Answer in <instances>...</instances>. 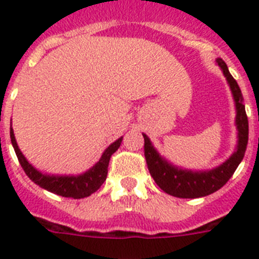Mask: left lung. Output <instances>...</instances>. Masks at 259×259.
Listing matches in <instances>:
<instances>
[{
  "mask_svg": "<svg viewBox=\"0 0 259 259\" xmlns=\"http://www.w3.org/2000/svg\"><path fill=\"white\" fill-rule=\"evenodd\" d=\"M215 62L223 71L224 77L227 80L231 92H232L235 107H236L235 124L237 128V145L235 152L231 154L228 159L211 170L193 171L182 168L162 157L153 146L149 137L143 134L144 141H145L144 152H145L146 164H148L150 175L153 176L154 182L162 191L166 192L167 194H171L174 197L197 198L214 193L231 179V176L236 171L237 166L245 154L246 145H248L249 124L245 113V105L242 104L244 98H242L239 84L230 74L226 62L221 58H217Z\"/></svg>",
  "mask_w": 259,
  "mask_h": 259,
  "instance_id": "1",
  "label": "left lung"
}]
</instances>
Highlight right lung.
Here are the masks:
<instances>
[{
  "mask_svg": "<svg viewBox=\"0 0 259 259\" xmlns=\"http://www.w3.org/2000/svg\"><path fill=\"white\" fill-rule=\"evenodd\" d=\"M10 139L14 150H15V154L19 159L20 166L23 167V170H24V172L27 174L29 179L37 185H40L41 188L47 189L52 193L58 194V196H62V197L68 198L88 197L104 184L107 176L110 157L118 150L123 140V137H119L118 140L114 141L113 144H110L105 149V152L102 153L100 161L85 172L80 174V175H49V174L38 171L37 168H35L27 161V158L23 155L19 146H18L11 125Z\"/></svg>",
  "mask_w": 259,
  "mask_h": 259,
  "instance_id": "right-lung-1",
  "label": "right lung"
}]
</instances>
